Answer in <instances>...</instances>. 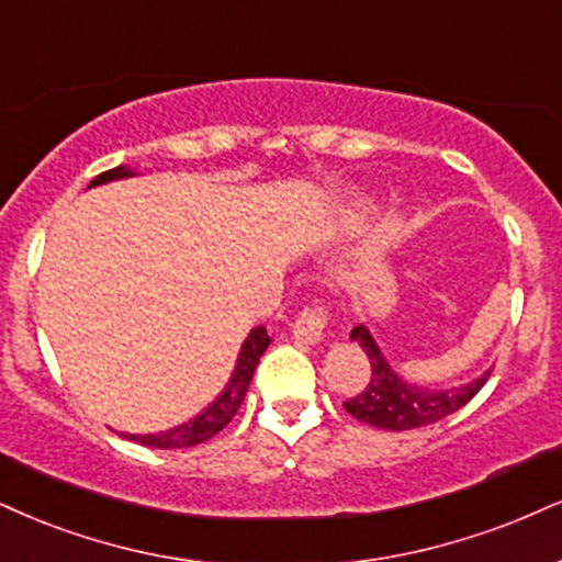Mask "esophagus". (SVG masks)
<instances>
[{
  "label": "esophagus",
  "mask_w": 562,
  "mask_h": 562,
  "mask_svg": "<svg viewBox=\"0 0 562 562\" xmlns=\"http://www.w3.org/2000/svg\"><path fill=\"white\" fill-rule=\"evenodd\" d=\"M324 327H327V308L306 306L299 316H295L293 335L306 342H319L324 337Z\"/></svg>",
  "instance_id": "esophagus-1"
}]
</instances>
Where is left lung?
I'll use <instances>...</instances> for the list:
<instances>
[{
	"label": "left lung",
	"instance_id": "left-lung-1",
	"mask_svg": "<svg viewBox=\"0 0 562 562\" xmlns=\"http://www.w3.org/2000/svg\"><path fill=\"white\" fill-rule=\"evenodd\" d=\"M350 340H356L358 346L367 350L369 363H371V380L363 392H358L356 397L342 403V408L358 422L371 424L376 429H390V431H405L416 427H427L439 418L456 414L458 408H463L479 390L484 387V382L490 380L492 369L484 371L482 376H476L474 382L461 384V387L452 390H431V387H418L401 380L395 371L390 369V363L384 361L380 346L374 342V337L363 324L353 327Z\"/></svg>",
	"mask_w": 562,
	"mask_h": 562
}]
</instances>
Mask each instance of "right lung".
I'll use <instances>...</instances> for the list:
<instances>
[{
	"instance_id": "add662e5",
	"label": "right lung",
	"mask_w": 562,
	"mask_h": 562,
	"mask_svg": "<svg viewBox=\"0 0 562 562\" xmlns=\"http://www.w3.org/2000/svg\"><path fill=\"white\" fill-rule=\"evenodd\" d=\"M131 175H133L131 170H125V167L120 165V167H114V170L97 175L88 188L101 186V182H110V180L131 178ZM269 342L272 340H269L267 329L263 327L251 329V335H248L246 342H243L240 356H238V367H235L233 376H229L227 387L222 390L220 397H216L214 403H209L199 416L191 418V422L180 424V427H172L167 431H159V435H127V439H133V442H138V445H146V448H159V450L193 448V445L212 439L216 431L225 429L227 424L233 422V416L238 414L243 397H246V392H248V384H251V380H254L256 363H259V358L263 350H267Z\"/></svg>"
}]
</instances>
